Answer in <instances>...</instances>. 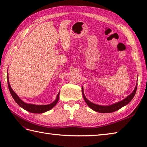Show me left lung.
Segmentation results:
<instances>
[{"mask_svg": "<svg viewBox=\"0 0 147 147\" xmlns=\"http://www.w3.org/2000/svg\"><path fill=\"white\" fill-rule=\"evenodd\" d=\"M137 86H138V84H136L135 88L133 90V92L131 93L129 96H127L126 98H124L123 100H122L119 102H117L116 104H112L111 105H108V106H103V105H99L93 104V103L90 102L85 97V95H84L83 90H82V93H83V98L85 100V101L86 102L87 105H88L92 109H93V111L100 112V113H111V112H113L114 111L119 110V109H120L121 107H123V106L127 105L129 102H131V100L133 98L134 96L135 95L136 89H137Z\"/></svg>", "mask_w": 147, "mask_h": 147, "instance_id": "left-lung-1", "label": "left lung"}]
</instances>
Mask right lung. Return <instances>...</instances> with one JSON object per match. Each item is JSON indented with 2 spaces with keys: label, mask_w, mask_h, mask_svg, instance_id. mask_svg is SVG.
Listing matches in <instances>:
<instances>
[{
  "label": "right lung",
  "mask_w": 147,
  "mask_h": 147,
  "mask_svg": "<svg viewBox=\"0 0 147 147\" xmlns=\"http://www.w3.org/2000/svg\"><path fill=\"white\" fill-rule=\"evenodd\" d=\"M7 83H8V87H9V91H10V93L12 96V98H14L16 102L21 107L24 109V110L31 112V113H38V114L43 113V112L51 110V109H52L54 107V106L56 105V104L57 103V102L59 101V93H58L57 98H56L55 100L51 104L36 105H33V104H26V103H24V102L22 101L20 98V97H19V96L16 95V93L12 90V89L11 88V87L10 86V84H9V80H7Z\"/></svg>",
  "instance_id": "add662e5"
}]
</instances>
